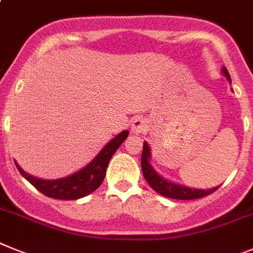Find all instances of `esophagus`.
<instances>
[{
  "instance_id": "1",
  "label": "esophagus",
  "mask_w": 253,
  "mask_h": 253,
  "mask_svg": "<svg viewBox=\"0 0 253 253\" xmlns=\"http://www.w3.org/2000/svg\"><path fill=\"white\" fill-rule=\"evenodd\" d=\"M146 129H148V124H146L145 120H142V118H136V120L132 121L131 131L133 133H144Z\"/></svg>"
}]
</instances>
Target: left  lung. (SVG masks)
Listing matches in <instances>:
<instances>
[{
  "label": "left lung",
  "instance_id": "left-lung-1",
  "mask_svg": "<svg viewBox=\"0 0 253 253\" xmlns=\"http://www.w3.org/2000/svg\"><path fill=\"white\" fill-rule=\"evenodd\" d=\"M221 72L225 78L228 79L229 83L230 75L225 67L221 69ZM150 158H151V150L150 146L146 141L144 142V148H142V155H141V168H142V174H144L145 179L148 181L150 184L151 188L154 191H157L162 196L169 197V199L174 200H195V199H201L204 196H208L214 191H216L218 187L208 188V190H199V188H191L183 184L174 183V182L168 181L167 178L162 177L159 173L154 169V167L150 164Z\"/></svg>",
  "mask_w": 253,
  "mask_h": 253
}]
</instances>
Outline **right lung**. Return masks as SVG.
Wrapping results in <instances>:
<instances>
[{
  "mask_svg": "<svg viewBox=\"0 0 253 253\" xmlns=\"http://www.w3.org/2000/svg\"><path fill=\"white\" fill-rule=\"evenodd\" d=\"M128 133L127 129L118 133L96 154V157L87 166L74 174L60 179L37 178L34 175L26 173L16 162L15 164L24 178L45 196L58 200H78L94 192L102 184L109 160L122 145V142L127 139Z\"/></svg>",
  "mask_w": 253,
  "mask_h": 253,
  "instance_id": "right-lung-1",
  "label": "right lung"
}]
</instances>
